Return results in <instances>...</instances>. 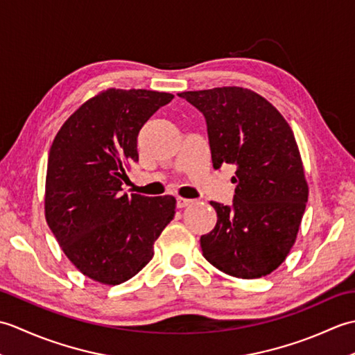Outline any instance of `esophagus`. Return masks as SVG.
<instances>
[{"mask_svg":"<svg viewBox=\"0 0 355 355\" xmlns=\"http://www.w3.org/2000/svg\"><path fill=\"white\" fill-rule=\"evenodd\" d=\"M192 202H193V200H189V198H183V197H178V198H177V207L183 209V207H186V206L192 205Z\"/></svg>","mask_w":355,"mask_h":355,"instance_id":"34e87169","label":"esophagus"}]
</instances>
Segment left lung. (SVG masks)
<instances>
[{
    "label": "left lung",
    "instance_id": "8db88e82",
    "mask_svg": "<svg viewBox=\"0 0 355 355\" xmlns=\"http://www.w3.org/2000/svg\"><path fill=\"white\" fill-rule=\"evenodd\" d=\"M178 96L206 119L214 168L236 166L232 206L210 201L218 220L200 239L202 256L235 277L270 275L290 253L308 201L302 158L290 125L268 101L247 88Z\"/></svg>",
    "mask_w": 355,
    "mask_h": 355
}]
</instances>
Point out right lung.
Wrapping results in <instances>:
<instances>
[{"label": "right lung", "mask_w": 355, "mask_h": 355, "mask_svg": "<svg viewBox=\"0 0 355 355\" xmlns=\"http://www.w3.org/2000/svg\"><path fill=\"white\" fill-rule=\"evenodd\" d=\"M169 93L110 88L67 119L50 148L45 220L74 267L119 285L153 259L175 215V198L122 193L125 168L139 162L137 137Z\"/></svg>", "instance_id": "1"}]
</instances>
